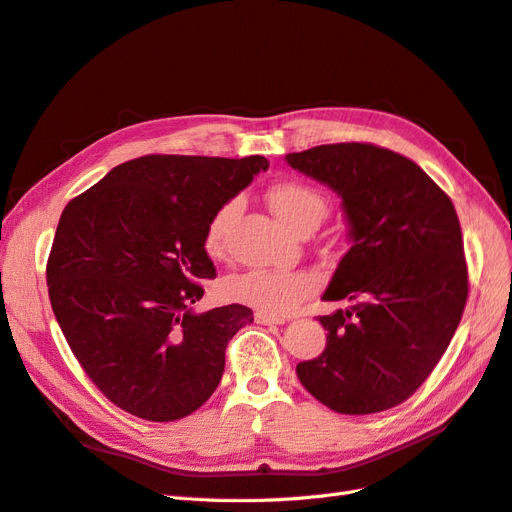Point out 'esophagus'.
<instances>
[{
  "instance_id": "34e87169",
  "label": "esophagus",
  "mask_w": 512,
  "mask_h": 512,
  "mask_svg": "<svg viewBox=\"0 0 512 512\" xmlns=\"http://www.w3.org/2000/svg\"><path fill=\"white\" fill-rule=\"evenodd\" d=\"M256 322L258 324H284L286 318H280V316H271V314H265V312H256Z\"/></svg>"
}]
</instances>
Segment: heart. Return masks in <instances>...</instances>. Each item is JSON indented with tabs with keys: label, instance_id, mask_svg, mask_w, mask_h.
<instances>
[{
	"label": "heart",
	"instance_id": "1",
	"mask_svg": "<svg viewBox=\"0 0 512 512\" xmlns=\"http://www.w3.org/2000/svg\"><path fill=\"white\" fill-rule=\"evenodd\" d=\"M273 213L288 228L303 232L314 230L329 213V198L316 185L305 181H280L269 190ZM239 209L237 200H226L211 213L203 232L205 252L213 258L226 254V237L232 218ZM314 277L303 271L252 269L228 284V294L245 305H252L271 316H286L314 292Z\"/></svg>",
	"mask_w": 512,
	"mask_h": 512
}]
</instances>
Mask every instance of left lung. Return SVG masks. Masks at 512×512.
<instances>
[{
	"label": "left lung",
	"mask_w": 512,
	"mask_h": 512,
	"mask_svg": "<svg viewBox=\"0 0 512 512\" xmlns=\"http://www.w3.org/2000/svg\"><path fill=\"white\" fill-rule=\"evenodd\" d=\"M286 160L342 196L352 237L322 294L352 307L318 316L327 348L299 363L297 376L339 414L395 408L438 365L468 301L453 200L416 162L371 143L320 145Z\"/></svg>",
	"instance_id": "8db88e82"
}]
</instances>
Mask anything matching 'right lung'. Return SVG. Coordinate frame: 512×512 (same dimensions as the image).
Returning <instances> with one entry per match:
<instances>
[{
    "mask_svg": "<svg viewBox=\"0 0 512 512\" xmlns=\"http://www.w3.org/2000/svg\"><path fill=\"white\" fill-rule=\"evenodd\" d=\"M262 156H151L115 166L61 213L46 262L53 314L100 393L145 421L198 410L218 389L226 346L250 307L194 314L215 267L211 213L254 175Z\"/></svg>",
    "mask_w": 512,
    "mask_h": 512,
    "instance_id": "right-lung-1",
    "label": "right lung"
}]
</instances>
